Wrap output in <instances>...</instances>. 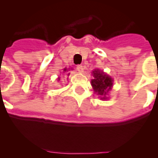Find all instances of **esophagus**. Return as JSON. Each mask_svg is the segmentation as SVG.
<instances>
[{"mask_svg":"<svg viewBox=\"0 0 158 158\" xmlns=\"http://www.w3.org/2000/svg\"><path fill=\"white\" fill-rule=\"evenodd\" d=\"M76 69L79 72H80V73L84 71V66H83V65H77Z\"/></svg>","mask_w":158,"mask_h":158,"instance_id":"esophagus-1","label":"esophagus"}]
</instances>
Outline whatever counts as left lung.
<instances>
[{
	"label": "left lung",
	"mask_w": 158,
	"mask_h": 158,
	"mask_svg": "<svg viewBox=\"0 0 158 158\" xmlns=\"http://www.w3.org/2000/svg\"><path fill=\"white\" fill-rule=\"evenodd\" d=\"M93 74L94 79L91 80V84L94 91L102 99H106V95L111 89L112 86V79L103 72H100L98 69L93 71Z\"/></svg>",
	"instance_id": "8db88e82"
}]
</instances>
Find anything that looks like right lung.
<instances>
[{"label":"right lung","mask_w":158,"mask_h":158,"mask_svg":"<svg viewBox=\"0 0 158 158\" xmlns=\"http://www.w3.org/2000/svg\"><path fill=\"white\" fill-rule=\"evenodd\" d=\"M64 71H66V69H64ZM69 75V74H68Z\"/></svg>","instance_id":"right-lung-1"}]
</instances>
